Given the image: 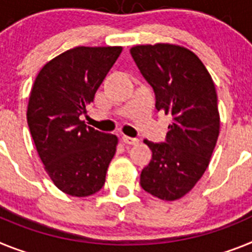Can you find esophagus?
Segmentation results:
<instances>
[{"label": "esophagus", "instance_id": "34e87169", "mask_svg": "<svg viewBox=\"0 0 252 252\" xmlns=\"http://www.w3.org/2000/svg\"><path fill=\"white\" fill-rule=\"evenodd\" d=\"M123 142L126 144H137L138 143V139L137 138H132V137H128V135H123Z\"/></svg>", "mask_w": 252, "mask_h": 252}]
</instances>
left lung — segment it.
I'll list each match as a JSON object with an SVG mask.
<instances>
[{"mask_svg": "<svg viewBox=\"0 0 252 252\" xmlns=\"http://www.w3.org/2000/svg\"><path fill=\"white\" fill-rule=\"evenodd\" d=\"M130 54L156 94V108L171 115L166 143L144 141L152 159L142 170L141 187L174 202L195 187L211 162L218 135L216 86L199 57L170 43L134 45Z\"/></svg>", "mask_w": 252, "mask_h": 252, "instance_id": "8db88e82", "label": "left lung"}]
</instances>
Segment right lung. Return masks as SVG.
I'll return each instance as SVG.
<instances>
[{
    "mask_svg": "<svg viewBox=\"0 0 252 252\" xmlns=\"http://www.w3.org/2000/svg\"><path fill=\"white\" fill-rule=\"evenodd\" d=\"M122 47H76L54 57L38 73L26 119L50 180L77 198L93 195L105 184L118 137L80 119L113 67Z\"/></svg>",
    "mask_w": 252,
    "mask_h": 252,
    "instance_id": "right-lung-1",
    "label": "right lung"
}]
</instances>
